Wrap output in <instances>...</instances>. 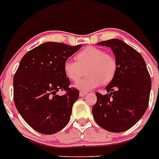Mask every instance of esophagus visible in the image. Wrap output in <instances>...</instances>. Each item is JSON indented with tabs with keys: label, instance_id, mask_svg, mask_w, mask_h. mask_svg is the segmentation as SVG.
Masks as SVG:
<instances>
[{
	"label": "esophagus",
	"instance_id": "1",
	"mask_svg": "<svg viewBox=\"0 0 159 159\" xmlns=\"http://www.w3.org/2000/svg\"><path fill=\"white\" fill-rule=\"evenodd\" d=\"M79 95H80V96H81V97L85 96V95H87V92H85V91H80Z\"/></svg>",
	"mask_w": 159,
	"mask_h": 159
}]
</instances>
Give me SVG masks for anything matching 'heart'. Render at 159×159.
Masks as SVG:
<instances>
[{"mask_svg":"<svg viewBox=\"0 0 159 159\" xmlns=\"http://www.w3.org/2000/svg\"><path fill=\"white\" fill-rule=\"evenodd\" d=\"M75 61L66 60L64 71L72 82H76L87 72L83 79L76 83L79 89L89 90L100 83L107 84L113 79L117 70V61L113 56L104 50L89 47L76 53Z\"/></svg>","mask_w":159,"mask_h":159,"instance_id":"b5f03b06","label":"heart"}]
</instances>
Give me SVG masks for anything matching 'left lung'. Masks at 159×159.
<instances>
[{
  "label": "left lung",
  "instance_id": "obj_1",
  "mask_svg": "<svg viewBox=\"0 0 159 159\" xmlns=\"http://www.w3.org/2000/svg\"><path fill=\"white\" fill-rule=\"evenodd\" d=\"M97 44L112 49L117 70L106 88L107 94L95 93L93 118L104 129L123 132L133 127L147 111L152 87L150 74L140 52L123 41L111 39Z\"/></svg>",
  "mask_w": 159,
  "mask_h": 159
}]
</instances>
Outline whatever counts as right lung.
<instances>
[{"instance_id": "right-lung-1", "label": "right lung", "mask_w": 159, "mask_h": 159, "mask_svg": "<svg viewBox=\"0 0 159 159\" xmlns=\"http://www.w3.org/2000/svg\"><path fill=\"white\" fill-rule=\"evenodd\" d=\"M81 45L42 43L24 55L13 76V100L23 119L37 132L52 134L68 124L79 91L70 88L64 64ZM59 91L66 93L59 96Z\"/></svg>"}]
</instances>
